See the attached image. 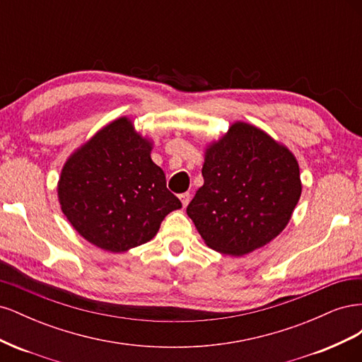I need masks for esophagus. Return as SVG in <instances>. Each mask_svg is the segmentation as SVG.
<instances>
[{"label":"esophagus","instance_id":"obj_1","mask_svg":"<svg viewBox=\"0 0 362 362\" xmlns=\"http://www.w3.org/2000/svg\"><path fill=\"white\" fill-rule=\"evenodd\" d=\"M180 199H181V202H182V206L185 208V206L189 205V202H190V193H189V192L181 193V194H180Z\"/></svg>","mask_w":362,"mask_h":362}]
</instances>
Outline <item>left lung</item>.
Here are the masks:
<instances>
[{
	"mask_svg": "<svg viewBox=\"0 0 362 362\" xmlns=\"http://www.w3.org/2000/svg\"><path fill=\"white\" fill-rule=\"evenodd\" d=\"M202 177L187 214L205 243L228 255L249 254L275 238L302 192L291 152L245 122L206 149Z\"/></svg>",
	"mask_w": 362,
	"mask_h": 362,
	"instance_id": "left-lung-1",
	"label": "left lung"
}]
</instances>
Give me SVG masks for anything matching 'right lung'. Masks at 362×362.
Segmentation results:
<instances>
[{
	"mask_svg": "<svg viewBox=\"0 0 362 362\" xmlns=\"http://www.w3.org/2000/svg\"><path fill=\"white\" fill-rule=\"evenodd\" d=\"M151 144L131 120L103 128L64 164L59 181L62 211L87 242L124 252L154 237L181 201L151 160Z\"/></svg>",
	"mask_w": 362,
	"mask_h": 362,
	"instance_id": "1",
	"label": "right lung"
}]
</instances>
